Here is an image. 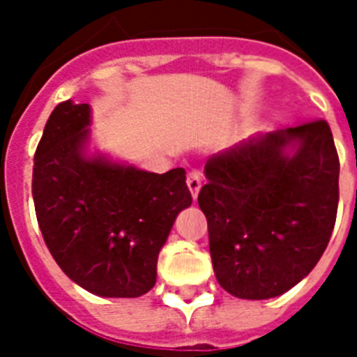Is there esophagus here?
I'll return each instance as SVG.
<instances>
[{
    "label": "esophagus",
    "instance_id": "34e87169",
    "mask_svg": "<svg viewBox=\"0 0 357 357\" xmlns=\"http://www.w3.org/2000/svg\"><path fill=\"white\" fill-rule=\"evenodd\" d=\"M187 187H189L190 195H192V198H198V192H200L202 189V176L200 172H189V176H187Z\"/></svg>",
    "mask_w": 357,
    "mask_h": 357
}]
</instances>
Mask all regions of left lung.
I'll use <instances>...</instances> for the list:
<instances>
[{
    "mask_svg": "<svg viewBox=\"0 0 357 357\" xmlns=\"http://www.w3.org/2000/svg\"><path fill=\"white\" fill-rule=\"evenodd\" d=\"M198 206L218 283L274 298L324 254L339 204V157L326 120L255 135L207 159Z\"/></svg>",
    "mask_w": 357,
    "mask_h": 357,
    "instance_id": "left-lung-1",
    "label": "left lung"
}]
</instances>
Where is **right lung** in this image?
Wrapping results in <instances>:
<instances>
[{
    "mask_svg": "<svg viewBox=\"0 0 357 357\" xmlns=\"http://www.w3.org/2000/svg\"><path fill=\"white\" fill-rule=\"evenodd\" d=\"M89 103H59L35 151L33 200L42 237L89 293L137 298L155 285L174 220L192 204L183 168L165 174L86 155Z\"/></svg>",
    "mask_w": 357,
    "mask_h": 357,
    "instance_id": "right-lung-1",
    "label": "right lung"
}]
</instances>
